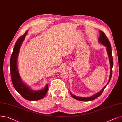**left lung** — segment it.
<instances>
[{
    "label": "left lung",
    "mask_w": 122,
    "mask_h": 122,
    "mask_svg": "<svg viewBox=\"0 0 122 122\" xmlns=\"http://www.w3.org/2000/svg\"><path fill=\"white\" fill-rule=\"evenodd\" d=\"M100 36L99 38L98 39L99 42H100L103 45H104L106 47L107 49V53L108 54V56L109 57V61H110V77H109V81L108 82V83L105 86V87L101 90L100 92H99L98 93L94 94L93 96L89 97H79V96H76L75 95H74L73 94H72V93H70V94L71 95V96L76 100H79V101H92V100H94L95 99H96L97 98H98L99 96H100L101 94L102 93V92H103L104 90L105 89V88L106 87V86H107V85L109 84L111 77H112V68H113V57H112V49H111V46L110 44V43L109 42V40H108L107 37L106 36L105 34L102 32V31H100Z\"/></svg>",
    "instance_id": "8db88e82"
}]
</instances>
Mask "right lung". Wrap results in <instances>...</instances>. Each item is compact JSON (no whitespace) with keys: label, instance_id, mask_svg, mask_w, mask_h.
Returning a JSON list of instances; mask_svg holds the SVG:
<instances>
[{"label":"right lung","instance_id":"1","mask_svg":"<svg viewBox=\"0 0 122 122\" xmlns=\"http://www.w3.org/2000/svg\"><path fill=\"white\" fill-rule=\"evenodd\" d=\"M28 31L18 39L14 45L10 61V74L13 85L16 90L25 99L29 101H36L43 98L48 91V84L40 90L35 91L24 84L19 75L17 64L19 51Z\"/></svg>","mask_w":122,"mask_h":122}]
</instances>
